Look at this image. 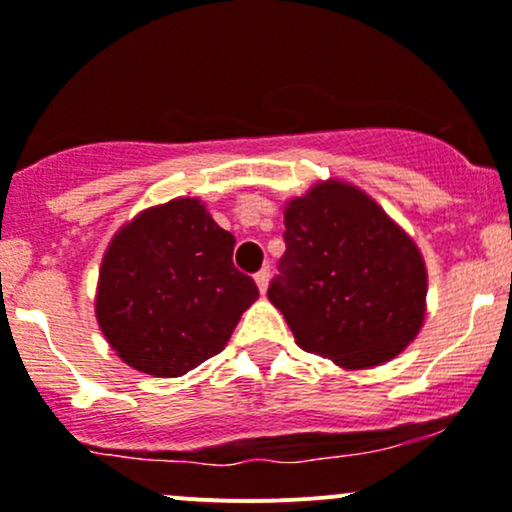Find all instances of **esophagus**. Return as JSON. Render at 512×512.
<instances>
[{
  "mask_svg": "<svg viewBox=\"0 0 512 512\" xmlns=\"http://www.w3.org/2000/svg\"><path fill=\"white\" fill-rule=\"evenodd\" d=\"M255 284L257 289H260V294L267 292V287H270V270H260L255 274Z\"/></svg>",
  "mask_w": 512,
  "mask_h": 512,
  "instance_id": "obj_1",
  "label": "esophagus"
}]
</instances>
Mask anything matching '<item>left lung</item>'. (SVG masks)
Instances as JSON below:
<instances>
[{
  "instance_id": "left-lung-1",
  "label": "left lung",
  "mask_w": 512,
  "mask_h": 512,
  "mask_svg": "<svg viewBox=\"0 0 512 512\" xmlns=\"http://www.w3.org/2000/svg\"><path fill=\"white\" fill-rule=\"evenodd\" d=\"M284 228L282 274L267 297L299 348L365 370L410 346L427 314V265L383 206L326 179L284 203Z\"/></svg>"
}]
</instances>
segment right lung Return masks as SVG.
<instances>
[{
    "label": "right lung",
    "instance_id": "right-lung-1",
    "mask_svg": "<svg viewBox=\"0 0 512 512\" xmlns=\"http://www.w3.org/2000/svg\"><path fill=\"white\" fill-rule=\"evenodd\" d=\"M235 238L201 198H174L127 220L102 255L95 319L122 363L181 378L220 353L260 297L233 267Z\"/></svg>",
    "mask_w": 512,
    "mask_h": 512
}]
</instances>
